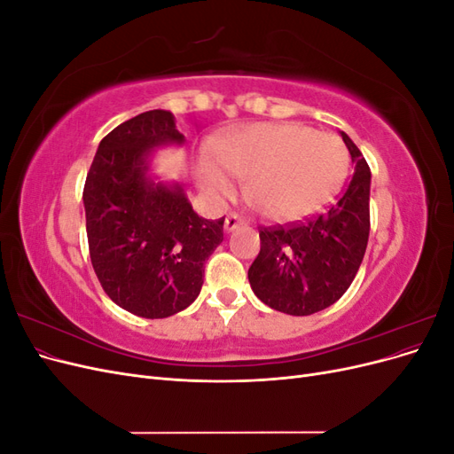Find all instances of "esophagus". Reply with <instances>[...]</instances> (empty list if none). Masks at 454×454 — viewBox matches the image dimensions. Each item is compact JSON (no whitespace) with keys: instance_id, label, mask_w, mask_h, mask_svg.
Listing matches in <instances>:
<instances>
[{"instance_id":"obj_1","label":"esophagus","mask_w":454,"mask_h":454,"mask_svg":"<svg viewBox=\"0 0 454 454\" xmlns=\"http://www.w3.org/2000/svg\"><path fill=\"white\" fill-rule=\"evenodd\" d=\"M246 225V222L244 219L239 215V214H229L227 217H225V231L227 232H232L235 229H240V227H244Z\"/></svg>"}]
</instances>
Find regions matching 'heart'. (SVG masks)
<instances>
[{"mask_svg":"<svg viewBox=\"0 0 454 454\" xmlns=\"http://www.w3.org/2000/svg\"><path fill=\"white\" fill-rule=\"evenodd\" d=\"M348 167V149L335 134L299 122H255L210 142L197 182L204 193L227 197L235 176L246 180V200L259 214L294 222L332 200Z\"/></svg>","mask_w":454,"mask_h":454,"instance_id":"b5f03b06","label":"heart"}]
</instances>
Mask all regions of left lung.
Returning <instances> with one entry per match:
<instances>
[{
  "label": "left lung",
  "mask_w": 454,
  "mask_h": 454,
  "mask_svg": "<svg viewBox=\"0 0 454 454\" xmlns=\"http://www.w3.org/2000/svg\"><path fill=\"white\" fill-rule=\"evenodd\" d=\"M354 167L335 204L303 223L263 227L248 270L254 294L274 310L309 316L332 307L358 272L369 239L371 170L362 151L340 132Z\"/></svg>",
  "instance_id": "1"
}]
</instances>
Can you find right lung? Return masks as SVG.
<instances>
[{"mask_svg": "<svg viewBox=\"0 0 454 454\" xmlns=\"http://www.w3.org/2000/svg\"><path fill=\"white\" fill-rule=\"evenodd\" d=\"M182 145L164 109L136 115L96 151L83 189L89 252L115 305L142 318H167L199 297L206 259L223 240V222L200 217L182 185L147 174L151 151Z\"/></svg>", "mask_w": 454, "mask_h": 454, "instance_id": "1", "label": "right lung"}]
</instances>
